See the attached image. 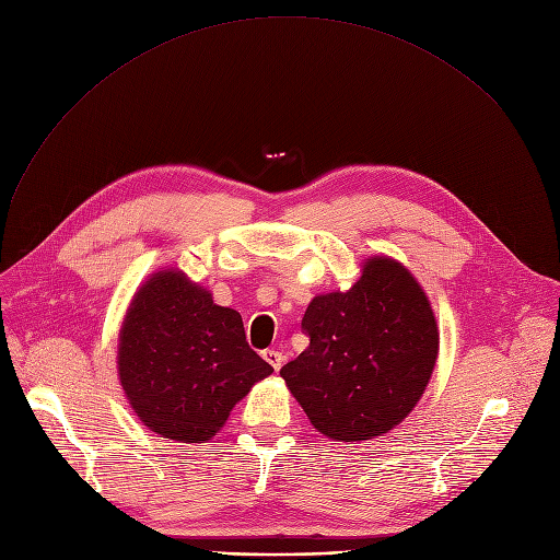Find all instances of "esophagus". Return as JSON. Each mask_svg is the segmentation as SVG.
Returning a JSON list of instances; mask_svg holds the SVG:
<instances>
[{"mask_svg": "<svg viewBox=\"0 0 560 560\" xmlns=\"http://www.w3.org/2000/svg\"><path fill=\"white\" fill-rule=\"evenodd\" d=\"M265 361L278 372L280 368H282V363H284V354L282 352H278V350H265Z\"/></svg>", "mask_w": 560, "mask_h": 560, "instance_id": "34e87169", "label": "esophagus"}]
</instances>
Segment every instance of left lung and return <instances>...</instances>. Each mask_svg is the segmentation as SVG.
Segmentation results:
<instances>
[{
    "instance_id": "left-lung-1",
    "label": "left lung",
    "mask_w": 560,
    "mask_h": 560,
    "mask_svg": "<svg viewBox=\"0 0 560 560\" xmlns=\"http://www.w3.org/2000/svg\"><path fill=\"white\" fill-rule=\"evenodd\" d=\"M303 329L310 346L280 376L312 425L336 442L390 433L421 399L440 354L425 291L388 255L368 257L348 291L316 295Z\"/></svg>"
}]
</instances>
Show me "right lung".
<instances>
[{
    "label": "right lung",
    "mask_w": 560,
    "mask_h": 560,
    "mask_svg": "<svg viewBox=\"0 0 560 560\" xmlns=\"http://www.w3.org/2000/svg\"><path fill=\"white\" fill-rule=\"evenodd\" d=\"M118 381L141 423L182 444H203L273 368L246 342L242 316L179 269L154 271L118 331Z\"/></svg>",
    "instance_id": "right-lung-1"
}]
</instances>
